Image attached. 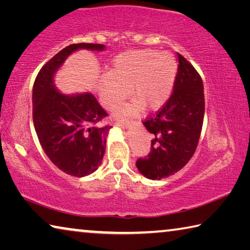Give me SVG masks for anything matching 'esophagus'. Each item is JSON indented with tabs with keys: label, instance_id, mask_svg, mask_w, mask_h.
<instances>
[{
	"label": "esophagus",
	"instance_id": "1",
	"mask_svg": "<svg viewBox=\"0 0 250 250\" xmlns=\"http://www.w3.org/2000/svg\"><path fill=\"white\" fill-rule=\"evenodd\" d=\"M132 124V121H120V122H117V125L120 126V128H129V126Z\"/></svg>",
	"mask_w": 250,
	"mask_h": 250
}]
</instances>
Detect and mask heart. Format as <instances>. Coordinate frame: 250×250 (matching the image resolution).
<instances>
[{
  "mask_svg": "<svg viewBox=\"0 0 250 250\" xmlns=\"http://www.w3.org/2000/svg\"><path fill=\"white\" fill-rule=\"evenodd\" d=\"M177 65L167 53L152 49L134 50L119 55L110 73L100 76L97 84L104 107L113 110L129 95L132 103L118 112V117L138 115L145 107L158 110L167 103L174 84Z\"/></svg>",
  "mask_w": 250,
  "mask_h": 250,
  "instance_id": "1",
  "label": "heart"
}]
</instances>
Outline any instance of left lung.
Returning <instances> with one entry per match:
<instances>
[{"mask_svg":"<svg viewBox=\"0 0 250 250\" xmlns=\"http://www.w3.org/2000/svg\"><path fill=\"white\" fill-rule=\"evenodd\" d=\"M173 91L155 115L143 122L151 133V151L137 160L138 170L150 180L173 175L185 167L200 140L205 112L200 74L181 54Z\"/></svg>","mask_w":250,"mask_h":250,"instance_id":"8db88e82","label":"left lung"}]
</instances>
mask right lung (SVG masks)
Returning <instances> with one entry per match:
<instances>
[{
	"label": "right lung",
	"instance_id": "1",
	"mask_svg": "<svg viewBox=\"0 0 250 250\" xmlns=\"http://www.w3.org/2000/svg\"><path fill=\"white\" fill-rule=\"evenodd\" d=\"M80 48L103 50L104 45L67 46L42 67L33 86V121L42 147L59 170L83 177L99 167L111 125H98L108 116L89 92L67 96L54 86V74Z\"/></svg>",
	"mask_w": 250,
	"mask_h": 250
}]
</instances>
